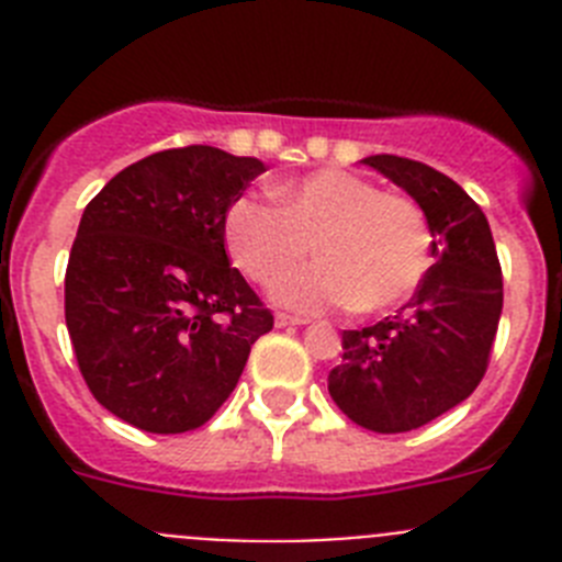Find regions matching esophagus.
<instances>
[{
    "label": "esophagus",
    "mask_w": 562,
    "mask_h": 562,
    "mask_svg": "<svg viewBox=\"0 0 562 562\" xmlns=\"http://www.w3.org/2000/svg\"><path fill=\"white\" fill-rule=\"evenodd\" d=\"M304 324H310L306 317L284 315V312H281V315H276V326H304Z\"/></svg>",
    "instance_id": "1"
}]
</instances>
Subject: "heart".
<instances>
[{
  "label": "heart",
  "instance_id": "1",
  "mask_svg": "<svg viewBox=\"0 0 562 562\" xmlns=\"http://www.w3.org/2000/svg\"><path fill=\"white\" fill-rule=\"evenodd\" d=\"M276 200L238 196L225 213L231 258L256 281L272 276L312 244L322 256L272 281V297L292 310L357 306L389 312L428 276L430 227L419 205L351 171H317L278 186Z\"/></svg>",
  "mask_w": 562,
  "mask_h": 562
}]
</instances>
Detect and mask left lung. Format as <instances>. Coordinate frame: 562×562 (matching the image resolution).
<instances>
[{
  "label": "left lung",
  "instance_id": "1",
  "mask_svg": "<svg viewBox=\"0 0 562 562\" xmlns=\"http://www.w3.org/2000/svg\"><path fill=\"white\" fill-rule=\"evenodd\" d=\"M360 162L422 207L436 265L394 317L342 331L329 394L366 430L405 434L475 391L498 331L504 281L490 222L459 182L394 154Z\"/></svg>",
  "mask_w": 562,
  "mask_h": 562
}]
</instances>
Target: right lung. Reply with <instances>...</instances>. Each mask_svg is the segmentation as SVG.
Segmentation results:
<instances>
[{
  "label": "right lung",
  "mask_w": 562,
  "mask_h": 562,
  "mask_svg": "<svg viewBox=\"0 0 562 562\" xmlns=\"http://www.w3.org/2000/svg\"><path fill=\"white\" fill-rule=\"evenodd\" d=\"M213 146L132 162L83 207L64 278L78 369L109 414L186 434L220 411L272 329L225 252V213L265 173Z\"/></svg>",
  "instance_id": "add662e5"
}]
</instances>
